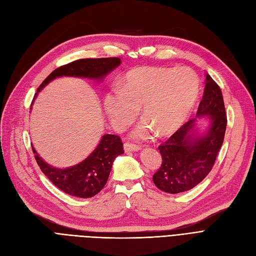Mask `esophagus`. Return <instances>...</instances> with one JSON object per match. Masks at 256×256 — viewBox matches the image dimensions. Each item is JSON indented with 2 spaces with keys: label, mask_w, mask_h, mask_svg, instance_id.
Listing matches in <instances>:
<instances>
[{
  "label": "esophagus",
  "mask_w": 256,
  "mask_h": 256,
  "mask_svg": "<svg viewBox=\"0 0 256 256\" xmlns=\"http://www.w3.org/2000/svg\"><path fill=\"white\" fill-rule=\"evenodd\" d=\"M123 148H124L126 152H138V150H140V146H135V144H124Z\"/></svg>",
  "instance_id": "obj_1"
}]
</instances>
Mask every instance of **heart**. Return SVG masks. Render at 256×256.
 <instances>
[{
    "label": "heart",
    "mask_w": 256,
    "mask_h": 256,
    "mask_svg": "<svg viewBox=\"0 0 256 256\" xmlns=\"http://www.w3.org/2000/svg\"><path fill=\"white\" fill-rule=\"evenodd\" d=\"M200 90L197 74L188 68H142L126 74L118 88L104 97V108L117 130L134 119L137 108L144 117L130 133L146 139L153 130L160 136L174 133L190 115Z\"/></svg>",
    "instance_id": "obj_1"
}]
</instances>
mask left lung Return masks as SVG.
<instances>
[{
  "mask_svg": "<svg viewBox=\"0 0 256 256\" xmlns=\"http://www.w3.org/2000/svg\"><path fill=\"white\" fill-rule=\"evenodd\" d=\"M204 97L196 118L191 119L160 146L162 164L153 176L155 186L166 193L191 190L210 173L222 146L226 116L222 90L206 74ZM204 118L202 129L197 118Z\"/></svg>",
  "mask_w": 256,
  "mask_h": 256,
  "instance_id": "left-lung-1",
  "label": "left lung"
}]
</instances>
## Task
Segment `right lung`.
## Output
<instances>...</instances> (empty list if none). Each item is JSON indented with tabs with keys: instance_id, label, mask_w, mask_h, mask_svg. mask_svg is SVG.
Listing matches in <instances>:
<instances>
[{
	"instance_id": "obj_1",
	"label": "right lung",
	"mask_w": 256,
	"mask_h": 256,
	"mask_svg": "<svg viewBox=\"0 0 256 256\" xmlns=\"http://www.w3.org/2000/svg\"><path fill=\"white\" fill-rule=\"evenodd\" d=\"M121 64L119 58L80 59L54 70L36 90V97L47 84L60 77L84 78L96 82H102L106 76ZM32 103V106L34 104ZM122 142L117 135L104 134L98 146L81 162L68 166L56 168L38 154L34 146L32 150L41 171L50 180L66 194L90 198L98 194L108 182L114 160L123 154Z\"/></svg>"
}]
</instances>
